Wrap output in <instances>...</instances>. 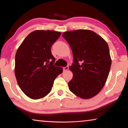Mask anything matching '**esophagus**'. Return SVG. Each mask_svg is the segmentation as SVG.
<instances>
[{"label":"esophagus","mask_w":128,"mask_h":128,"mask_svg":"<svg viewBox=\"0 0 128 128\" xmlns=\"http://www.w3.org/2000/svg\"><path fill=\"white\" fill-rule=\"evenodd\" d=\"M68 69H69V66H66V67H64V68H63V70H64V72L67 71Z\"/></svg>","instance_id":"obj_1"}]
</instances>
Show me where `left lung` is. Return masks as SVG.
I'll list each match as a JSON object with an SVG mask.
<instances>
[{
  "label": "left lung",
  "instance_id": "1",
  "mask_svg": "<svg viewBox=\"0 0 128 128\" xmlns=\"http://www.w3.org/2000/svg\"><path fill=\"white\" fill-rule=\"evenodd\" d=\"M62 36L73 55L70 66L73 76L68 83L69 90L82 98H91L103 88L109 74L111 59L107 43L88 30L66 31Z\"/></svg>",
  "mask_w": 128,
  "mask_h": 128
}]
</instances>
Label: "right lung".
Masks as SVG:
<instances>
[{
  "instance_id": "add662e5",
  "label": "right lung",
  "mask_w": 128,
  "mask_h": 128,
  "mask_svg": "<svg viewBox=\"0 0 128 128\" xmlns=\"http://www.w3.org/2000/svg\"><path fill=\"white\" fill-rule=\"evenodd\" d=\"M60 32L36 30L28 35L17 50L15 76L17 83L26 96L34 100L44 97L50 92L54 80L63 72L54 65L52 45Z\"/></svg>"
}]
</instances>
